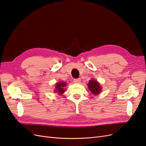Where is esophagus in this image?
<instances>
[{"label":"esophagus","mask_w":146,"mask_h":146,"mask_svg":"<svg viewBox=\"0 0 146 146\" xmlns=\"http://www.w3.org/2000/svg\"><path fill=\"white\" fill-rule=\"evenodd\" d=\"M80 82H81L80 78H75V79H74V82L76 83H80Z\"/></svg>","instance_id":"34e87169"}]
</instances>
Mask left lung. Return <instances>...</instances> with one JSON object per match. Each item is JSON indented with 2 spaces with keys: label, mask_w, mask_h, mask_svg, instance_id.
<instances>
[{
  "label": "left lung",
  "mask_w": 146,
  "mask_h": 146,
  "mask_svg": "<svg viewBox=\"0 0 146 146\" xmlns=\"http://www.w3.org/2000/svg\"><path fill=\"white\" fill-rule=\"evenodd\" d=\"M88 86L89 90L91 91V92L93 94L97 95L100 93L102 88L100 86V84L95 80H90L89 83L88 84Z\"/></svg>",
  "instance_id": "1"
}]
</instances>
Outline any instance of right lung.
<instances>
[{
	"mask_svg": "<svg viewBox=\"0 0 146 146\" xmlns=\"http://www.w3.org/2000/svg\"><path fill=\"white\" fill-rule=\"evenodd\" d=\"M66 86V84L64 82H59L58 83H56L55 91L58 92V93L60 95L62 94L64 92L65 90L64 89V87Z\"/></svg>",
	"mask_w": 146,
	"mask_h": 146,
	"instance_id": "right-lung-1",
	"label": "right lung"
}]
</instances>
